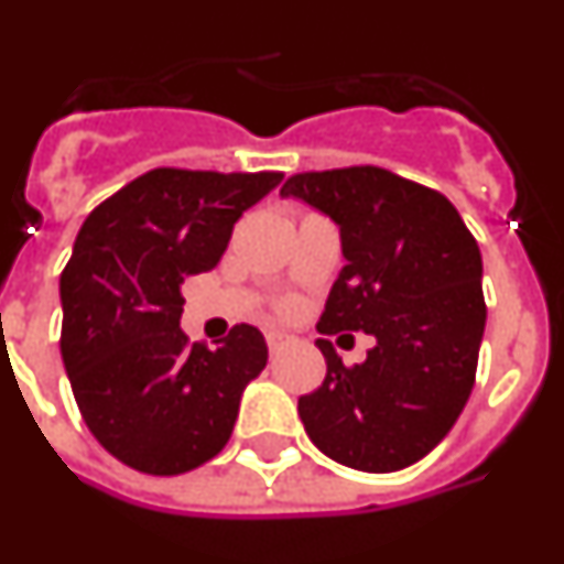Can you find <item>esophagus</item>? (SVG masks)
<instances>
[{
    "instance_id": "1",
    "label": "esophagus",
    "mask_w": 564,
    "mask_h": 564,
    "mask_svg": "<svg viewBox=\"0 0 564 564\" xmlns=\"http://www.w3.org/2000/svg\"><path fill=\"white\" fill-rule=\"evenodd\" d=\"M265 341H268V350H271L273 356H276V352H282L288 347V344L293 341V336H288V333H282V330H268L265 333Z\"/></svg>"
}]
</instances>
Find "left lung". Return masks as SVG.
Returning <instances> with one entry per match:
<instances>
[{"instance_id": "8db88e82", "label": "left lung", "mask_w": 564, "mask_h": 564, "mask_svg": "<svg viewBox=\"0 0 564 564\" xmlns=\"http://www.w3.org/2000/svg\"><path fill=\"white\" fill-rule=\"evenodd\" d=\"M282 197L327 214L344 268L318 333H370L367 361L344 367L327 338V376L299 398L318 452L358 471H398L449 435L475 387L486 330L482 259L441 192L378 166L288 177Z\"/></svg>"}]
</instances>
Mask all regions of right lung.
<instances>
[{
  "mask_svg": "<svg viewBox=\"0 0 564 564\" xmlns=\"http://www.w3.org/2000/svg\"><path fill=\"white\" fill-rule=\"evenodd\" d=\"M282 172L152 169L84 220L62 271V358L84 423L143 475H183L228 443L268 344L231 327L217 350L181 330L183 282L217 268L234 223Z\"/></svg>",
  "mask_w": 564,
  "mask_h": 564,
  "instance_id": "right-lung-1",
  "label": "right lung"
}]
</instances>
